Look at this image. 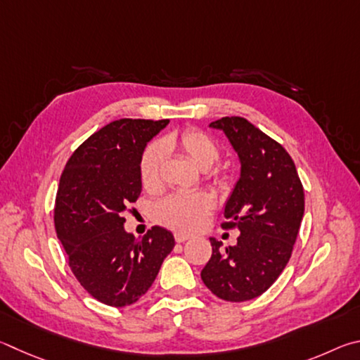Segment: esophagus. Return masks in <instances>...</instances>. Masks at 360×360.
Masks as SVG:
<instances>
[{
	"instance_id": "esophagus-1",
	"label": "esophagus",
	"mask_w": 360,
	"mask_h": 360,
	"mask_svg": "<svg viewBox=\"0 0 360 360\" xmlns=\"http://www.w3.org/2000/svg\"><path fill=\"white\" fill-rule=\"evenodd\" d=\"M174 238H175V242H176V243H184V242H186V240H188V238H190V236H188V234H184V232H175Z\"/></svg>"
}]
</instances>
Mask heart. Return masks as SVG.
Listing matches in <instances>:
<instances>
[{
	"label": "heart",
	"instance_id": "obj_1",
	"mask_svg": "<svg viewBox=\"0 0 360 360\" xmlns=\"http://www.w3.org/2000/svg\"><path fill=\"white\" fill-rule=\"evenodd\" d=\"M179 148L181 153L200 169H210L221 156V145L215 137L198 128L184 129L162 142H151L139 158V179L148 193H158L162 186V166L167 150ZM213 180H221L224 172L217 169L212 172ZM215 209V199L209 193H175L162 199L155 207V219L166 228L193 232L204 224L209 213Z\"/></svg>",
	"mask_w": 360,
	"mask_h": 360
}]
</instances>
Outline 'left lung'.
<instances>
[{"mask_svg": "<svg viewBox=\"0 0 360 360\" xmlns=\"http://www.w3.org/2000/svg\"><path fill=\"white\" fill-rule=\"evenodd\" d=\"M210 126L226 132L240 158L221 223L240 236L226 251L212 238L200 278L217 297L245 302L266 292L289 262L305 210L304 186L285 147L247 118L223 117Z\"/></svg>", "mask_w": 360, "mask_h": 360, "instance_id": "obj_1", "label": "left lung"}]
</instances>
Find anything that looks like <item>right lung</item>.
Segmentation results:
<instances>
[{
    "instance_id": "obj_1",
    "label": "right lung",
    "mask_w": 360,
    "mask_h": 360,
    "mask_svg": "<svg viewBox=\"0 0 360 360\" xmlns=\"http://www.w3.org/2000/svg\"><path fill=\"white\" fill-rule=\"evenodd\" d=\"M169 120H115L75 148L55 198L56 236L85 291L109 307L132 305L153 285L174 236L153 226L136 238L124 215L142 191L139 158Z\"/></svg>"
}]
</instances>
